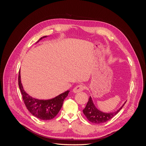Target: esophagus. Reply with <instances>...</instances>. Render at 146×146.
<instances>
[{"label": "esophagus", "mask_w": 146, "mask_h": 146, "mask_svg": "<svg viewBox=\"0 0 146 146\" xmlns=\"http://www.w3.org/2000/svg\"><path fill=\"white\" fill-rule=\"evenodd\" d=\"M84 89H85V86H84L83 85H78L74 88L73 92H74V93H77V92L82 91L83 90H84Z\"/></svg>", "instance_id": "1"}]
</instances>
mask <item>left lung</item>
Instances as JSON below:
<instances>
[{
	"mask_svg": "<svg viewBox=\"0 0 146 146\" xmlns=\"http://www.w3.org/2000/svg\"><path fill=\"white\" fill-rule=\"evenodd\" d=\"M125 103L126 102L122 105L120 108H119V110L116 111L104 113L100 111L99 110L96 108L93 103V101L92 100L91 97L90 96L86 105V107L83 110V112L88 119V120L91 122L94 123H101L107 122L113 118L122 109Z\"/></svg>",
	"mask_w": 146,
	"mask_h": 146,
	"instance_id": "1",
	"label": "left lung"
}]
</instances>
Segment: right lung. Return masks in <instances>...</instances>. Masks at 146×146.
<instances>
[{"mask_svg":"<svg viewBox=\"0 0 146 146\" xmlns=\"http://www.w3.org/2000/svg\"><path fill=\"white\" fill-rule=\"evenodd\" d=\"M46 37L47 36H42L37 42ZM18 84L26 107L31 114L37 118L40 119L41 120H50L54 118L62 107L64 100L69 92V91H66L55 98L48 100L35 99L24 91L21 83L20 70L18 77Z\"/></svg>","mask_w":146,"mask_h":146,"instance_id":"obj_1","label":"right lung"}]
</instances>
